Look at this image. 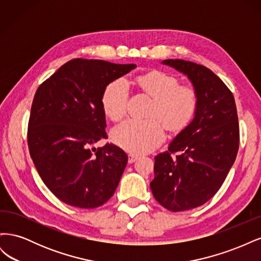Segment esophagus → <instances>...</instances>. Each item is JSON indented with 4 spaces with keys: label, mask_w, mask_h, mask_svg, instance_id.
Returning a JSON list of instances; mask_svg holds the SVG:
<instances>
[{
    "label": "esophagus",
    "mask_w": 261,
    "mask_h": 261,
    "mask_svg": "<svg viewBox=\"0 0 261 261\" xmlns=\"http://www.w3.org/2000/svg\"><path fill=\"white\" fill-rule=\"evenodd\" d=\"M138 159V155L135 154H128V163H134L136 160Z\"/></svg>",
    "instance_id": "34e87169"
}]
</instances>
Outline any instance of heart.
I'll list each match as a JSON object with an SVG mask.
<instances>
[{"label":"heart","mask_w":261,"mask_h":261,"mask_svg":"<svg viewBox=\"0 0 261 261\" xmlns=\"http://www.w3.org/2000/svg\"><path fill=\"white\" fill-rule=\"evenodd\" d=\"M139 85L154 98L150 114L160 116L169 129L184 128L194 118L198 108V94L191 86H180L175 76L152 72L139 77ZM128 98V81L125 77L116 78L102 93V109L111 120H118L126 112ZM162 121L156 116L148 120L126 118L112 128L111 139L130 153L149 152L165 138V126Z\"/></svg>","instance_id":"heart-1"}]
</instances>
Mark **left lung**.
Wrapping results in <instances>:
<instances>
[{"label": "left lung", "instance_id": "left-lung-1", "mask_svg": "<svg viewBox=\"0 0 261 261\" xmlns=\"http://www.w3.org/2000/svg\"><path fill=\"white\" fill-rule=\"evenodd\" d=\"M184 74L198 94L192 122L154 156L150 183L155 200L170 211L199 207L216 195L236 159L239 117L232 92L211 70L184 60L161 62Z\"/></svg>", "mask_w": 261, "mask_h": 261}]
</instances>
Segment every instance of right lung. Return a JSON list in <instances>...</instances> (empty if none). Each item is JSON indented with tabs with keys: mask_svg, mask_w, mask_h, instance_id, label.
Segmentation results:
<instances>
[{
	"mask_svg": "<svg viewBox=\"0 0 261 261\" xmlns=\"http://www.w3.org/2000/svg\"><path fill=\"white\" fill-rule=\"evenodd\" d=\"M136 68L74 59L36 91L28 124L31 159L43 183L69 206L91 209L113 196L127 164L121 148L92 146L107 137L106 87Z\"/></svg>",
	"mask_w": 261,
	"mask_h": 261,
	"instance_id": "1",
	"label": "right lung"
}]
</instances>
